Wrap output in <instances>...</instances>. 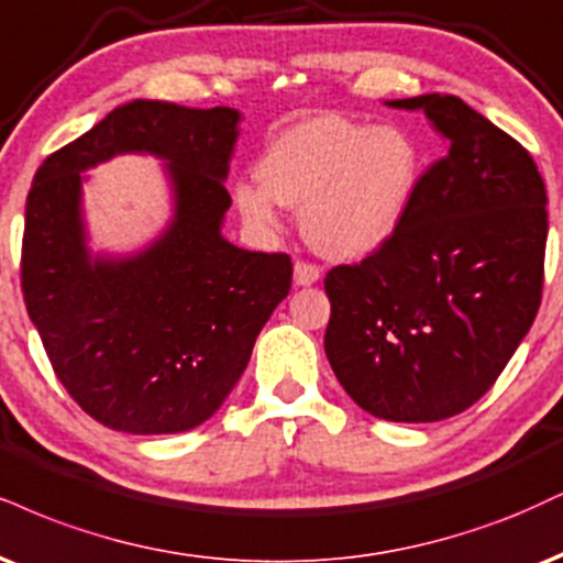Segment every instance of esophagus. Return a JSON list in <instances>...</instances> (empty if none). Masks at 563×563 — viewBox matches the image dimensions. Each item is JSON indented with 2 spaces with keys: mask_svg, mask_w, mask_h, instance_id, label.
I'll list each match as a JSON object with an SVG mask.
<instances>
[{
  "mask_svg": "<svg viewBox=\"0 0 563 563\" xmlns=\"http://www.w3.org/2000/svg\"><path fill=\"white\" fill-rule=\"evenodd\" d=\"M320 267L317 264H309V262H296L294 264V283L296 286H314L317 280H320Z\"/></svg>",
  "mask_w": 563,
  "mask_h": 563,
  "instance_id": "1",
  "label": "esophagus"
}]
</instances>
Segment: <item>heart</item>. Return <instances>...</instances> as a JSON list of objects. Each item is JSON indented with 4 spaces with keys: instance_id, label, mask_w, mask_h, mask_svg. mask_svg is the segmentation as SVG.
I'll return each mask as SVG.
<instances>
[{
    "instance_id": "1",
    "label": "heart",
    "mask_w": 563,
    "mask_h": 563,
    "mask_svg": "<svg viewBox=\"0 0 563 563\" xmlns=\"http://www.w3.org/2000/svg\"><path fill=\"white\" fill-rule=\"evenodd\" d=\"M419 154L398 128L314 118L280 133L260 162V180H239L235 207L254 228L273 230L280 205L301 209L317 252L356 260L401 225L417 186Z\"/></svg>"
}]
</instances>
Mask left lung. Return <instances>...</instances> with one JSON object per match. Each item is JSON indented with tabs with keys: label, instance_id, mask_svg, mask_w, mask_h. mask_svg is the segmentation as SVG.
I'll list each match as a JSON object with an SVG mask.
<instances>
[{
	"label": "left lung",
	"instance_id": "obj_1",
	"mask_svg": "<svg viewBox=\"0 0 563 563\" xmlns=\"http://www.w3.org/2000/svg\"><path fill=\"white\" fill-rule=\"evenodd\" d=\"M422 110L449 144L417 180L396 233L324 277V354L372 417L438 422L498 380L543 294L548 196L527 148L451 93Z\"/></svg>",
	"mask_w": 563,
	"mask_h": 563
}]
</instances>
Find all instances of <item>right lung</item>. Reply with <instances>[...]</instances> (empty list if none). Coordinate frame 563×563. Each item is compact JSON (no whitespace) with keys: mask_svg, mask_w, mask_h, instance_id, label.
<instances>
[{"mask_svg":"<svg viewBox=\"0 0 563 563\" xmlns=\"http://www.w3.org/2000/svg\"><path fill=\"white\" fill-rule=\"evenodd\" d=\"M241 112L133 99L44 159L25 201L23 299L65 390L110 430L199 428L246 369L256 335L288 296V254L222 235ZM118 153L166 162L174 217L135 255H91L82 183Z\"/></svg>","mask_w":563,"mask_h":563,"instance_id":"obj_1","label":"right lung"}]
</instances>
